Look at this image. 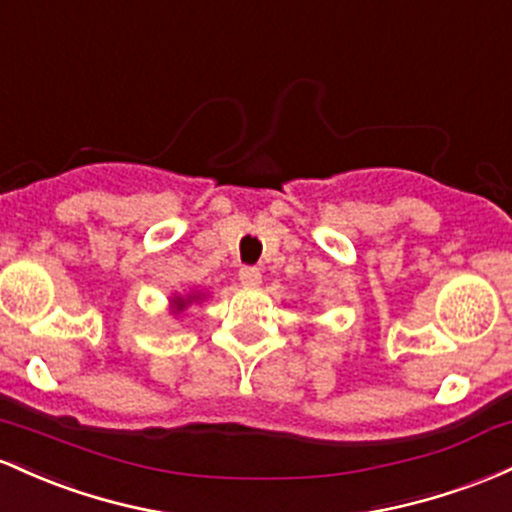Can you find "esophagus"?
I'll list each match as a JSON object with an SVG mask.
<instances>
[{"label": "esophagus", "instance_id": "1", "mask_svg": "<svg viewBox=\"0 0 512 512\" xmlns=\"http://www.w3.org/2000/svg\"><path fill=\"white\" fill-rule=\"evenodd\" d=\"M239 280H241V285H246V287L261 285V271L254 266H244L239 271Z\"/></svg>", "mask_w": 512, "mask_h": 512}]
</instances>
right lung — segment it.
<instances>
[{
    "instance_id": "1",
    "label": "right lung",
    "mask_w": 512,
    "mask_h": 512,
    "mask_svg": "<svg viewBox=\"0 0 512 512\" xmlns=\"http://www.w3.org/2000/svg\"><path fill=\"white\" fill-rule=\"evenodd\" d=\"M191 302V297H188V300H181V297H176L174 300V304H176V312H181V309H186V304Z\"/></svg>"
}]
</instances>
